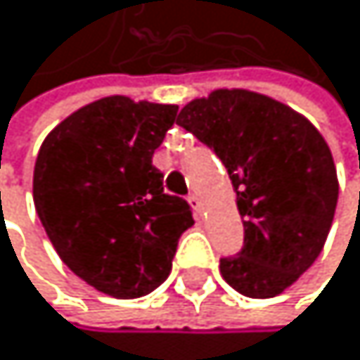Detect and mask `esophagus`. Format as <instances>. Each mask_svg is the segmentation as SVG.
<instances>
[{"label": "esophagus", "instance_id": "esophagus-1", "mask_svg": "<svg viewBox=\"0 0 360 360\" xmlns=\"http://www.w3.org/2000/svg\"><path fill=\"white\" fill-rule=\"evenodd\" d=\"M190 205H192V210L196 214V219H201V216H203V203H201V198H198L196 192L190 194Z\"/></svg>", "mask_w": 360, "mask_h": 360}]
</instances>
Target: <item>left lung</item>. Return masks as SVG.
Returning <instances> with one entry per match:
<instances>
[{
  "instance_id": "obj_1",
  "label": "left lung",
  "mask_w": 360,
  "mask_h": 360,
  "mask_svg": "<svg viewBox=\"0 0 360 360\" xmlns=\"http://www.w3.org/2000/svg\"><path fill=\"white\" fill-rule=\"evenodd\" d=\"M219 155L243 216L245 245L221 276L245 297H276L310 269L335 219L339 181L326 139L282 102L216 89L176 120Z\"/></svg>"
}]
</instances>
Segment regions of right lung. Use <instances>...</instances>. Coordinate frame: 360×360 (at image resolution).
I'll return each mask as SVG.
<instances>
[{
	"instance_id": "obj_1",
	"label": "right lung",
	"mask_w": 360,
	"mask_h": 360,
	"mask_svg": "<svg viewBox=\"0 0 360 360\" xmlns=\"http://www.w3.org/2000/svg\"><path fill=\"white\" fill-rule=\"evenodd\" d=\"M176 105L127 96L74 111L43 139L32 196L60 260L117 300L148 295L172 269L190 205L164 192L153 155L176 120Z\"/></svg>"
}]
</instances>
